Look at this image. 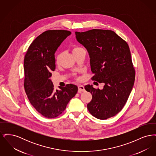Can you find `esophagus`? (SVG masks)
Returning a JSON list of instances; mask_svg holds the SVG:
<instances>
[{"mask_svg":"<svg viewBox=\"0 0 156 156\" xmlns=\"http://www.w3.org/2000/svg\"><path fill=\"white\" fill-rule=\"evenodd\" d=\"M85 91V88L83 85H79L78 86V92L81 93V92H84Z\"/></svg>","mask_w":156,"mask_h":156,"instance_id":"esophagus-1","label":"esophagus"}]
</instances>
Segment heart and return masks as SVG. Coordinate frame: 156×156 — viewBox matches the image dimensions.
<instances>
[{
  "mask_svg": "<svg viewBox=\"0 0 156 156\" xmlns=\"http://www.w3.org/2000/svg\"><path fill=\"white\" fill-rule=\"evenodd\" d=\"M81 49H83V48H81V47H80L74 46V47H73L72 51H73V54H74L75 52H77L78 51H79V50H81ZM61 54H59L57 55V62H59V60L61 59Z\"/></svg>",
  "mask_w": 156,
  "mask_h": 156,
  "instance_id": "1",
  "label": "heart"
}]
</instances>
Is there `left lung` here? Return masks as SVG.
Returning <instances> with one entry per match:
<instances>
[{
	"label": "left lung",
	"mask_w": 156,
	"mask_h": 156,
	"mask_svg": "<svg viewBox=\"0 0 156 156\" xmlns=\"http://www.w3.org/2000/svg\"><path fill=\"white\" fill-rule=\"evenodd\" d=\"M76 40L89 53L92 80L104 83L102 89L87 85L92 99L87 108L98 119L115 116L124 107L133 87L135 71L126 41L112 30L75 32Z\"/></svg>",
	"instance_id": "obj_1"
}]
</instances>
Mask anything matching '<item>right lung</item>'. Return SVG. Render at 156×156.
Returning <instances> with one entry per match:
<instances>
[{
    "label": "right lung",
    "mask_w": 156,
    "mask_h": 156,
    "mask_svg": "<svg viewBox=\"0 0 156 156\" xmlns=\"http://www.w3.org/2000/svg\"><path fill=\"white\" fill-rule=\"evenodd\" d=\"M71 33L67 30H47L31 43L24 59L26 93L33 106L47 118L61 114L75 97L78 87L74 84L55 90L50 79L55 69V52Z\"/></svg>",
    "instance_id": "obj_1"
}]
</instances>
